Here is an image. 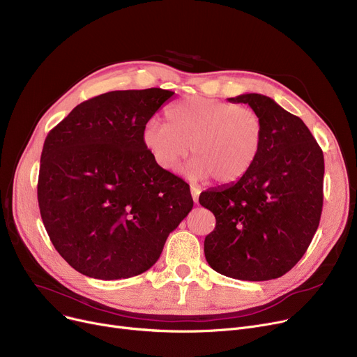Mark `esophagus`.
Here are the masks:
<instances>
[{
	"mask_svg": "<svg viewBox=\"0 0 357 357\" xmlns=\"http://www.w3.org/2000/svg\"><path fill=\"white\" fill-rule=\"evenodd\" d=\"M199 194H201L199 188H197V186H191V195H192V199H194V202H198Z\"/></svg>",
	"mask_w": 357,
	"mask_h": 357,
	"instance_id": "obj_1",
	"label": "esophagus"
}]
</instances>
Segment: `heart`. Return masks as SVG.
<instances>
[{
  "instance_id": "heart-1",
  "label": "heart",
  "mask_w": 357,
  "mask_h": 357,
  "mask_svg": "<svg viewBox=\"0 0 357 357\" xmlns=\"http://www.w3.org/2000/svg\"><path fill=\"white\" fill-rule=\"evenodd\" d=\"M166 121L149 120L142 142L165 171H175L191 144L194 158L182 174L192 182L210 176L220 183L241 179L255 165L264 143V121L257 112L222 100L185 98L166 109Z\"/></svg>"
}]
</instances>
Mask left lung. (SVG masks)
Returning a JSON list of instances; mask_svg holds the SVG:
<instances>
[{"label":"left lung","instance_id":"8db88e82","mask_svg":"<svg viewBox=\"0 0 357 357\" xmlns=\"http://www.w3.org/2000/svg\"><path fill=\"white\" fill-rule=\"evenodd\" d=\"M230 102L249 104L264 121V143L250 171L230 185L207 190L199 204L215 215L204 253L218 273L269 280L304 256L323 210V150L304 121L261 93Z\"/></svg>","mask_w":357,"mask_h":357}]
</instances>
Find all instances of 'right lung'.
<instances>
[{
	"mask_svg": "<svg viewBox=\"0 0 357 357\" xmlns=\"http://www.w3.org/2000/svg\"><path fill=\"white\" fill-rule=\"evenodd\" d=\"M174 93L111 91L75 107L47 135L40 215L79 273L114 280L146 272L192 210L188 183L159 167L142 142L144 124Z\"/></svg>",
	"mask_w": 357,
	"mask_h": 357,
	"instance_id": "1",
	"label": "right lung"
}]
</instances>
